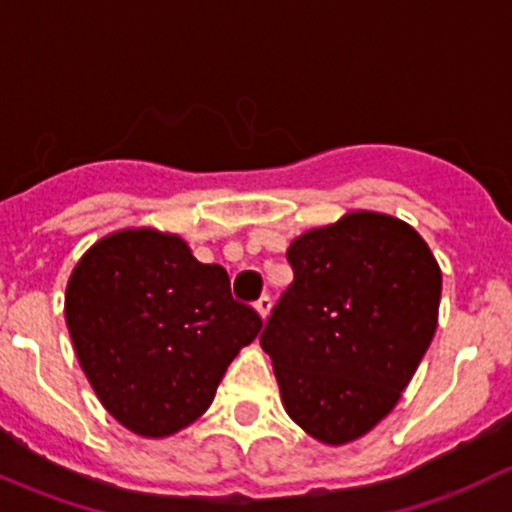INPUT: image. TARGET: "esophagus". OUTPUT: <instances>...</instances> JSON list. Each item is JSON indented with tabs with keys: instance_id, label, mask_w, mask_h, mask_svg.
Segmentation results:
<instances>
[{
	"instance_id": "34e87169",
	"label": "esophagus",
	"mask_w": 512,
	"mask_h": 512,
	"mask_svg": "<svg viewBox=\"0 0 512 512\" xmlns=\"http://www.w3.org/2000/svg\"><path fill=\"white\" fill-rule=\"evenodd\" d=\"M254 308H256V313H258V315H261V318H263V320H266V318H268V315H271V308H273V300H271V298H268V295H261V298H258V300H256V305H254Z\"/></svg>"
}]
</instances>
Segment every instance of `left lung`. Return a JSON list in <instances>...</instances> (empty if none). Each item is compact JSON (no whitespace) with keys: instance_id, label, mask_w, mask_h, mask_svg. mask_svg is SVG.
Instances as JSON below:
<instances>
[{"instance_id":"left-lung-1","label":"left lung","mask_w":512,"mask_h":512,"mask_svg":"<svg viewBox=\"0 0 512 512\" xmlns=\"http://www.w3.org/2000/svg\"><path fill=\"white\" fill-rule=\"evenodd\" d=\"M293 286L261 335L283 407L328 446L370 434L412 382L439 325L441 268L407 221L347 212L288 246Z\"/></svg>"}]
</instances>
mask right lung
Masks as SVG:
<instances>
[{
	"instance_id": "obj_1",
	"label": "right lung",
	"mask_w": 512,
	"mask_h": 512,
	"mask_svg": "<svg viewBox=\"0 0 512 512\" xmlns=\"http://www.w3.org/2000/svg\"><path fill=\"white\" fill-rule=\"evenodd\" d=\"M221 266L182 236L140 226L96 241L66 286L68 333L105 412L145 439L187 429L239 350L261 333Z\"/></svg>"
}]
</instances>
